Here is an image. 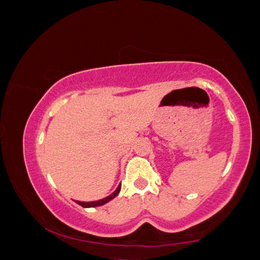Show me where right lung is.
Masks as SVG:
<instances>
[{
	"label": "right lung",
	"mask_w": 260,
	"mask_h": 260,
	"mask_svg": "<svg viewBox=\"0 0 260 260\" xmlns=\"http://www.w3.org/2000/svg\"><path fill=\"white\" fill-rule=\"evenodd\" d=\"M120 187H121V184L118 186V188L111 194L110 196L104 198V200H100V201H96V202H90V203H83V202H78L76 201V203H78L79 205H81L82 207H95V206H101L106 204V203H108L109 201L113 200V198H115L117 195H118V192L120 191Z\"/></svg>",
	"instance_id": "1"
}]
</instances>
